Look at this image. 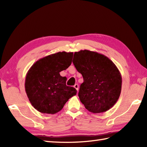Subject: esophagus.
Here are the masks:
<instances>
[{"label": "esophagus", "instance_id": "obj_1", "mask_svg": "<svg viewBox=\"0 0 147 147\" xmlns=\"http://www.w3.org/2000/svg\"><path fill=\"white\" fill-rule=\"evenodd\" d=\"M74 88H75L76 89L77 91H78V88H79V86H78V84H75V85H74Z\"/></svg>", "mask_w": 147, "mask_h": 147}]
</instances>
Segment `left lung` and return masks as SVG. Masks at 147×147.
Instances as JSON below:
<instances>
[{
    "label": "left lung",
    "instance_id": "left-lung-1",
    "mask_svg": "<svg viewBox=\"0 0 147 147\" xmlns=\"http://www.w3.org/2000/svg\"><path fill=\"white\" fill-rule=\"evenodd\" d=\"M73 62L83 78L78 96L87 110L97 114L113 107L122 86L121 73L114 62L104 55L88 50L74 52Z\"/></svg>",
    "mask_w": 147,
    "mask_h": 147
}]
</instances>
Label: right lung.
I'll use <instances>...</instances> for the list:
<instances>
[{
    "instance_id": "right-lung-1",
    "label": "right lung",
    "mask_w": 147,
    "mask_h": 147,
    "mask_svg": "<svg viewBox=\"0 0 147 147\" xmlns=\"http://www.w3.org/2000/svg\"><path fill=\"white\" fill-rule=\"evenodd\" d=\"M73 52H59L40 59L28 71L25 91L36 110L54 114L63 108L68 100L76 95V90L66 85V77L60 72L71 64Z\"/></svg>"
}]
</instances>
